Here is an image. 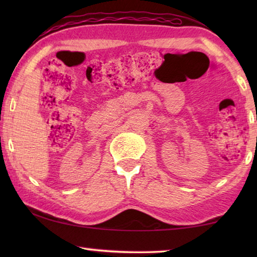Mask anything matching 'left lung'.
Masks as SVG:
<instances>
[{
  "mask_svg": "<svg viewBox=\"0 0 257 257\" xmlns=\"http://www.w3.org/2000/svg\"><path fill=\"white\" fill-rule=\"evenodd\" d=\"M256 120H257V116H256Z\"/></svg>",
  "mask_w": 257,
  "mask_h": 257,
  "instance_id": "1",
  "label": "left lung"
}]
</instances>
